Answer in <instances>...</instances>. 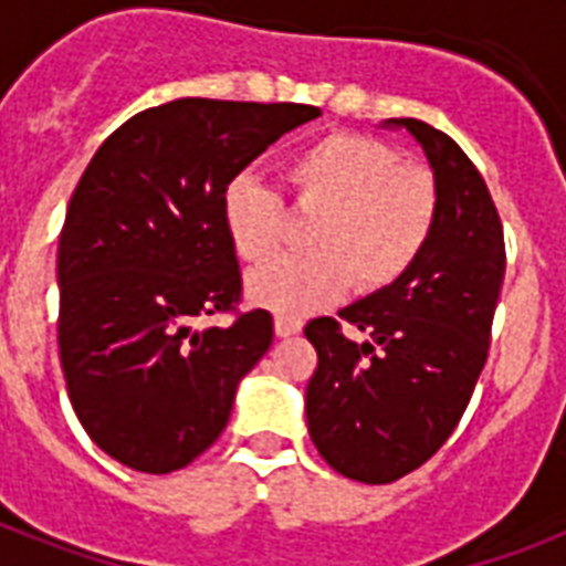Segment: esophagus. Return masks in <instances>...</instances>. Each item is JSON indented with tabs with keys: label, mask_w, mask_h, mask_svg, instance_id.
I'll list each match as a JSON object with an SVG mask.
<instances>
[{
	"label": "esophagus",
	"mask_w": 566,
	"mask_h": 566,
	"mask_svg": "<svg viewBox=\"0 0 566 566\" xmlns=\"http://www.w3.org/2000/svg\"><path fill=\"white\" fill-rule=\"evenodd\" d=\"M302 332V319L296 317H275V335L279 337H293Z\"/></svg>",
	"instance_id": "esophagus-1"
}]
</instances>
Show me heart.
I'll list each match as a JSON object with an SVG mask.
<instances>
[{
  "label": "heart",
  "instance_id": "1",
  "mask_svg": "<svg viewBox=\"0 0 566 566\" xmlns=\"http://www.w3.org/2000/svg\"><path fill=\"white\" fill-rule=\"evenodd\" d=\"M284 185L302 211L317 213L302 258H284L247 279L249 300L296 317L344 293H373L399 282L426 252L438 226L440 193L426 167L399 164L387 144L335 132L302 146L284 164ZM222 226L249 264L279 255L284 211L273 190L238 176L222 190Z\"/></svg>",
  "mask_w": 566,
  "mask_h": 566
}]
</instances>
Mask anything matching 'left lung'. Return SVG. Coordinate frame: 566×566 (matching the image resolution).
<instances>
[{"mask_svg":"<svg viewBox=\"0 0 566 566\" xmlns=\"http://www.w3.org/2000/svg\"><path fill=\"white\" fill-rule=\"evenodd\" d=\"M420 144L440 193L438 226L417 264L337 317L305 326L317 370L305 390L308 434L328 467L364 484L402 479L455 431L491 346L505 238L491 190L449 135L422 119H385Z\"/></svg>","mask_w":566,"mask_h":566,"instance_id":"left-lung-1","label":"left lung"}]
</instances>
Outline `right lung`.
<instances>
[{"mask_svg":"<svg viewBox=\"0 0 566 566\" xmlns=\"http://www.w3.org/2000/svg\"><path fill=\"white\" fill-rule=\"evenodd\" d=\"M317 117L293 102L176 99L135 114L87 164L57 243V346L75 417L119 464L172 473L226 429L273 317L193 328L240 302L222 190Z\"/></svg>","mask_w":566,"mask_h":566,"instance_id":"right-lung-1","label":"right lung"}]
</instances>
